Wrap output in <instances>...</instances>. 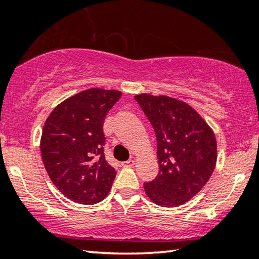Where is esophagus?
Here are the masks:
<instances>
[{
  "label": "esophagus",
  "mask_w": 259,
  "mask_h": 259,
  "mask_svg": "<svg viewBox=\"0 0 259 259\" xmlns=\"http://www.w3.org/2000/svg\"><path fill=\"white\" fill-rule=\"evenodd\" d=\"M122 165H123V167H125V168L134 167V165H135V161H134V160H127L125 162H122Z\"/></svg>",
  "instance_id": "34e87169"
}]
</instances>
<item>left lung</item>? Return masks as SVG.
<instances>
[{
    "label": "left lung",
    "instance_id": "left-lung-1",
    "mask_svg": "<svg viewBox=\"0 0 259 259\" xmlns=\"http://www.w3.org/2000/svg\"><path fill=\"white\" fill-rule=\"evenodd\" d=\"M135 99L154 126L158 175L144 184L151 201L177 207L201 191L217 163L212 127L187 103L168 96L136 95Z\"/></svg>",
    "mask_w": 259,
    "mask_h": 259
}]
</instances>
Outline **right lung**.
<instances>
[{
    "label": "right lung",
    "instance_id": "right-lung-1",
    "mask_svg": "<svg viewBox=\"0 0 259 259\" xmlns=\"http://www.w3.org/2000/svg\"><path fill=\"white\" fill-rule=\"evenodd\" d=\"M120 96L118 90H84L55 106L45 122L44 165L61 194L77 204H97L111 189L116 170L105 161L103 123Z\"/></svg>",
    "mask_w": 259,
    "mask_h": 259
}]
</instances>
